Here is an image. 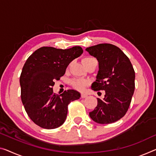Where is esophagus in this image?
<instances>
[{"label":"esophagus","mask_w":156,"mask_h":156,"mask_svg":"<svg viewBox=\"0 0 156 156\" xmlns=\"http://www.w3.org/2000/svg\"><path fill=\"white\" fill-rule=\"evenodd\" d=\"M87 96H88V95L85 94V93H81V98H86Z\"/></svg>","instance_id":"1"}]
</instances>
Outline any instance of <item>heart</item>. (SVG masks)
I'll list each match as a JSON object with an SVG mask.
<instances>
[{"label":"heart","mask_w":156,"mask_h":156,"mask_svg":"<svg viewBox=\"0 0 156 156\" xmlns=\"http://www.w3.org/2000/svg\"><path fill=\"white\" fill-rule=\"evenodd\" d=\"M97 61L96 59L93 57H85L82 59V62L83 65H86L88 63H89L90 61ZM71 84L73 86V87L75 88V89L80 90V91H82V90H84V88L89 84V81L84 79H74L71 81Z\"/></svg>","instance_id":"b5f03b06"}]
</instances>
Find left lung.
I'll list each match as a JSON object with an SVG mask.
<instances>
[{
    "label": "left lung",
    "instance_id": "left-lung-1",
    "mask_svg": "<svg viewBox=\"0 0 156 156\" xmlns=\"http://www.w3.org/2000/svg\"><path fill=\"white\" fill-rule=\"evenodd\" d=\"M99 63L97 80L92 90H105L103 100L97 98L98 105L89 116L100 124L114 123L125 116L135 91V73L130 59L118 47L99 44L86 49Z\"/></svg>",
    "mask_w": 156,
    "mask_h": 156
}]
</instances>
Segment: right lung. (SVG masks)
<instances>
[{
    "mask_svg": "<svg viewBox=\"0 0 156 156\" xmlns=\"http://www.w3.org/2000/svg\"><path fill=\"white\" fill-rule=\"evenodd\" d=\"M82 53L79 46L68 49L42 47L26 60L20 76L21 98L28 116L38 126L54 129L63 125L68 105L80 98L75 90L56 94L53 86L70 62Z\"/></svg>",
    "mask_w": 156,
    "mask_h": 156,
    "instance_id": "right-lung-1",
    "label": "right lung"
}]
</instances>
